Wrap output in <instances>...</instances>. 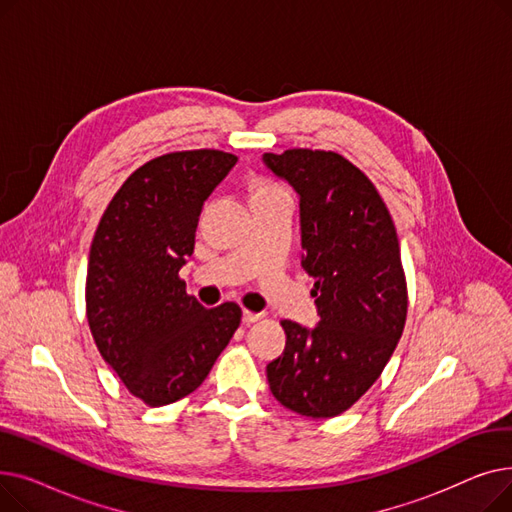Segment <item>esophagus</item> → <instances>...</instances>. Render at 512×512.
<instances>
[{"label": "esophagus", "instance_id": "obj_1", "mask_svg": "<svg viewBox=\"0 0 512 512\" xmlns=\"http://www.w3.org/2000/svg\"><path fill=\"white\" fill-rule=\"evenodd\" d=\"M263 315L261 313H253V311H242V324H255V321H259Z\"/></svg>", "mask_w": 512, "mask_h": 512}]
</instances>
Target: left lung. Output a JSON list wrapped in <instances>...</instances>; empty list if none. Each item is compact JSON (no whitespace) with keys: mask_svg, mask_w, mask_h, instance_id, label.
I'll list each match as a JSON object with an SVG mask.
<instances>
[{"mask_svg":"<svg viewBox=\"0 0 512 512\" xmlns=\"http://www.w3.org/2000/svg\"><path fill=\"white\" fill-rule=\"evenodd\" d=\"M299 195L303 270L319 321L284 319L286 348L267 365L278 402L324 419L351 409L380 378L405 330L407 282L386 203L371 180L334 151L263 153Z\"/></svg>","mask_w":512,"mask_h":512,"instance_id":"left-lung-1","label":"left lung"}]
</instances>
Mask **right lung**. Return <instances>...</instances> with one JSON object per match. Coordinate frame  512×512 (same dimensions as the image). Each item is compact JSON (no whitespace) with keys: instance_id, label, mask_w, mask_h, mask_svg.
<instances>
[{"instance_id":"1","label":"right lung","mask_w":512,"mask_h":512,"mask_svg":"<svg viewBox=\"0 0 512 512\" xmlns=\"http://www.w3.org/2000/svg\"><path fill=\"white\" fill-rule=\"evenodd\" d=\"M236 161L215 149L147 161L120 186L93 236L89 328L105 363L149 407L195 392L240 324L236 303L205 309L178 278L195 251L203 203Z\"/></svg>"}]
</instances>
